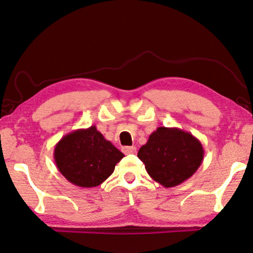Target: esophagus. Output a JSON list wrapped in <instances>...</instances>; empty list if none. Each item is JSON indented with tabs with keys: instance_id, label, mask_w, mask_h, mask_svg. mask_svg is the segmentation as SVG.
Listing matches in <instances>:
<instances>
[{
	"instance_id": "obj_1",
	"label": "esophagus",
	"mask_w": 253,
	"mask_h": 253,
	"mask_svg": "<svg viewBox=\"0 0 253 253\" xmlns=\"http://www.w3.org/2000/svg\"><path fill=\"white\" fill-rule=\"evenodd\" d=\"M122 152L124 154H134L137 152V148L134 146H124V147H122Z\"/></svg>"
}]
</instances>
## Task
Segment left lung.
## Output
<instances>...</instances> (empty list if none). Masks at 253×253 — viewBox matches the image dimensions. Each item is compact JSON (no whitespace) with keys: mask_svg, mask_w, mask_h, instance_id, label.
Instances as JSON below:
<instances>
[{"mask_svg":"<svg viewBox=\"0 0 253 253\" xmlns=\"http://www.w3.org/2000/svg\"><path fill=\"white\" fill-rule=\"evenodd\" d=\"M146 171L163 187L187 180L202 164L204 149L192 133L178 127L160 126L138 152Z\"/></svg>","mask_w":253,"mask_h":253,"instance_id":"obj_1","label":"left lung"}]
</instances>
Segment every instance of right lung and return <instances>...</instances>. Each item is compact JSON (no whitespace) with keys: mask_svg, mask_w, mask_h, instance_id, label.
I'll list each match as a JSON object with an SVG mask.
<instances>
[{"mask_svg":"<svg viewBox=\"0 0 253 253\" xmlns=\"http://www.w3.org/2000/svg\"><path fill=\"white\" fill-rule=\"evenodd\" d=\"M123 156L122 152L106 140L96 126L65 134L53 151L60 173L73 185L83 188L102 184Z\"/></svg>","mask_w":253,"mask_h":253,"instance_id":"right-lung-1","label":"right lung"}]
</instances>
